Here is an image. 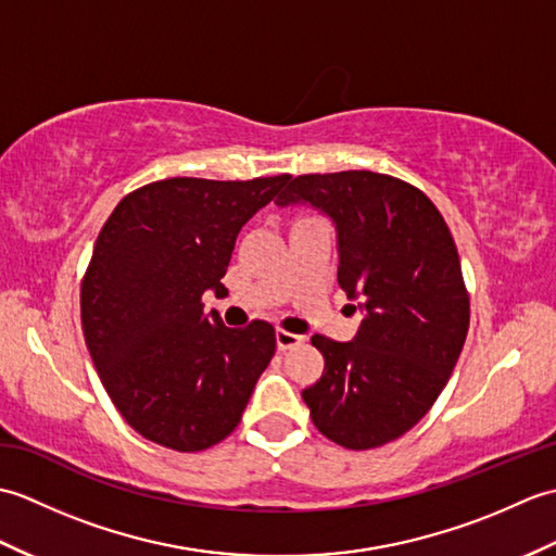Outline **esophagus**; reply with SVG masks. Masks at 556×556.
Listing matches in <instances>:
<instances>
[{
	"instance_id": "1",
	"label": "esophagus",
	"mask_w": 556,
	"mask_h": 556,
	"mask_svg": "<svg viewBox=\"0 0 556 556\" xmlns=\"http://www.w3.org/2000/svg\"><path fill=\"white\" fill-rule=\"evenodd\" d=\"M277 349L279 351H289V349H293V346H299L301 341H303V337H299V334H291V332H287V329H277Z\"/></svg>"
}]
</instances>
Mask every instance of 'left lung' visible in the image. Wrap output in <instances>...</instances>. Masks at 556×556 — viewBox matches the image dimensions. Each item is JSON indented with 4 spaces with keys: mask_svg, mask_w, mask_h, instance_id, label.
I'll return each mask as SVG.
<instances>
[{
    "mask_svg": "<svg viewBox=\"0 0 556 556\" xmlns=\"http://www.w3.org/2000/svg\"><path fill=\"white\" fill-rule=\"evenodd\" d=\"M275 203H311L334 219L339 287L365 311L353 341L311 339L325 358L303 389L315 428L356 452L396 440L442 394L468 334L452 231L420 188L365 169L301 174Z\"/></svg>",
    "mask_w": 556,
    "mask_h": 556,
    "instance_id": "8db88e82",
    "label": "left lung"
}]
</instances>
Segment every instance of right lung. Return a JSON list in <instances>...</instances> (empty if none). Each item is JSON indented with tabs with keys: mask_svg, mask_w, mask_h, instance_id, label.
I'll return each mask as SVG.
<instances>
[{
	"mask_svg": "<svg viewBox=\"0 0 556 556\" xmlns=\"http://www.w3.org/2000/svg\"><path fill=\"white\" fill-rule=\"evenodd\" d=\"M289 179L152 181L100 229L80 281L83 337L112 404L146 440L191 454L241 422L275 327H224L203 313V293L224 289L236 236Z\"/></svg>",
	"mask_w": 556,
	"mask_h": 556,
	"instance_id": "1",
	"label": "right lung"
}]
</instances>
